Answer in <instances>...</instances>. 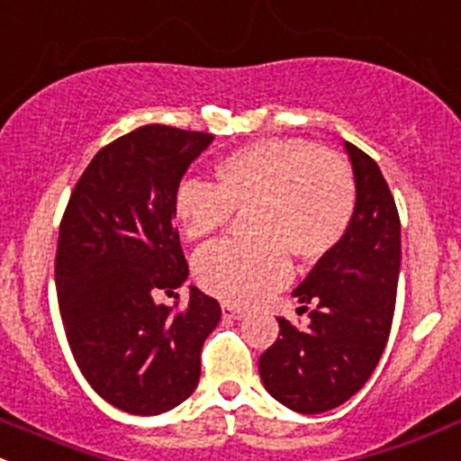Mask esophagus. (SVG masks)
I'll list each match as a JSON object with an SVG mask.
<instances>
[{"instance_id": "34e87169", "label": "esophagus", "mask_w": 461, "mask_h": 461, "mask_svg": "<svg viewBox=\"0 0 461 461\" xmlns=\"http://www.w3.org/2000/svg\"><path fill=\"white\" fill-rule=\"evenodd\" d=\"M221 312H224V317H229V320H241V317L246 315L244 308L232 306V303H224V306H221Z\"/></svg>"}]
</instances>
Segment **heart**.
Returning <instances> with one entry per match:
<instances>
[{
	"mask_svg": "<svg viewBox=\"0 0 461 461\" xmlns=\"http://www.w3.org/2000/svg\"><path fill=\"white\" fill-rule=\"evenodd\" d=\"M357 184L348 161L300 137L259 140L215 164V184L186 179L173 195V217L188 240L215 235L232 211L253 241H217L195 258L199 286L229 303H253L291 277V259L329 258L353 224Z\"/></svg>",
	"mask_w": 461,
	"mask_h": 461,
	"instance_id": "b5f03b06",
	"label": "heart"
}]
</instances>
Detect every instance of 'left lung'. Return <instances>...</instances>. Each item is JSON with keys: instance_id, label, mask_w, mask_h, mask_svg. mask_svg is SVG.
Returning <instances> with one entry per match:
<instances>
[{"instance_id": "obj_1", "label": "left lung", "mask_w": 461, "mask_h": 461, "mask_svg": "<svg viewBox=\"0 0 461 461\" xmlns=\"http://www.w3.org/2000/svg\"><path fill=\"white\" fill-rule=\"evenodd\" d=\"M357 184L353 224L293 295L308 324L277 317L279 335L259 357L264 388L303 415L344 404L371 377L395 315L400 212L382 170L346 141Z\"/></svg>"}]
</instances>
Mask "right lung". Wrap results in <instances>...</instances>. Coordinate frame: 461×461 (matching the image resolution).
I'll use <instances>...</instances> for the list:
<instances>
[{
	"mask_svg": "<svg viewBox=\"0 0 461 461\" xmlns=\"http://www.w3.org/2000/svg\"><path fill=\"white\" fill-rule=\"evenodd\" d=\"M211 141L161 124L117 137L86 166L61 217L55 284L66 339L90 388L131 415H159L193 395L202 346L221 317L195 286L179 312L155 302L188 277L173 195Z\"/></svg>",
	"mask_w": 461,
	"mask_h": 461,
	"instance_id": "right-lung-1",
	"label": "right lung"
}]
</instances>
